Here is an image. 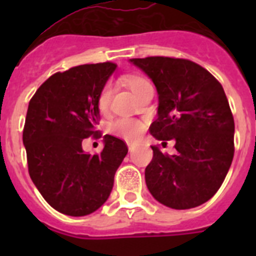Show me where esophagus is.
Wrapping results in <instances>:
<instances>
[{
  "mask_svg": "<svg viewBox=\"0 0 256 256\" xmlns=\"http://www.w3.org/2000/svg\"><path fill=\"white\" fill-rule=\"evenodd\" d=\"M128 148H130V151H133V148H134V144H132V142H128Z\"/></svg>",
  "mask_w": 256,
  "mask_h": 256,
  "instance_id": "esophagus-1",
  "label": "esophagus"
}]
</instances>
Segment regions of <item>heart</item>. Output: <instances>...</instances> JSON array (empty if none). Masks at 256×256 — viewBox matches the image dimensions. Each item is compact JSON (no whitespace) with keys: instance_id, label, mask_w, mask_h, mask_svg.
Here are the masks:
<instances>
[{"instance_id":"heart-1","label":"heart","mask_w":256,"mask_h":256,"mask_svg":"<svg viewBox=\"0 0 256 256\" xmlns=\"http://www.w3.org/2000/svg\"><path fill=\"white\" fill-rule=\"evenodd\" d=\"M124 83L130 87V91L137 96L140 92L144 90L148 83L146 78L142 76H137V74H130L124 78ZM110 97H112V88L110 86H105L102 88V91L100 92L98 96V108L101 112H105L108 108V102H110ZM108 130L110 134L119 137V138L126 140V141H134L141 136L142 130H144V126L141 122L132 119V118H118L115 120L108 124Z\"/></svg>"}]
</instances>
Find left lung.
Instances as JSON below:
<instances>
[{
    "mask_svg": "<svg viewBox=\"0 0 256 256\" xmlns=\"http://www.w3.org/2000/svg\"><path fill=\"white\" fill-rule=\"evenodd\" d=\"M159 94L150 133L174 140L176 155L156 146L144 180L151 195L172 209H191L216 195L234 154V120L220 83L194 61L151 56L130 58Z\"/></svg>",
    "mask_w": 256,
    "mask_h": 256,
    "instance_id": "8db88e82",
    "label": "left lung"
}]
</instances>
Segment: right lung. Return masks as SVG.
Returning a JSON list of instances; mask_svg holds the SVG:
<instances>
[{
	"instance_id": "add662e5",
	"label": "right lung",
	"mask_w": 256,
	"mask_h": 256,
	"mask_svg": "<svg viewBox=\"0 0 256 256\" xmlns=\"http://www.w3.org/2000/svg\"><path fill=\"white\" fill-rule=\"evenodd\" d=\"M116 65L86 64L56 73L29 101L22 144L32 180L58 212L83 216L105 204L114 176L128 152L126 142L104 136L98 155L83 151L82 141L98 137V96Z\"/></svg>"
}]
</instances>
